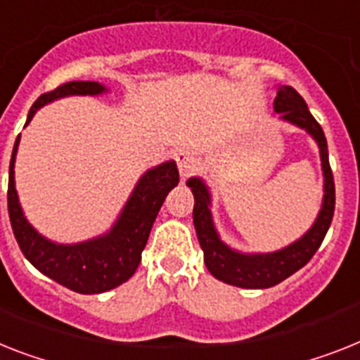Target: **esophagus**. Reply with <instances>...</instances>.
I'll return each instance as SVG.
<instances>
[{
  "instance_id": "1",
  "label": "esophagus",
  "mask_w": 360,
  "mask_h": 360,
  "mask_svg": "<svg viewBox=\"0 0 360 360\" xmlns=\"http://www.w3.org/2000/svg\"><path fill=\"white\" fill-rule=\"evenodd\" d=\"M176 165H178V171H180V176L182 178H187L189 174L197 169V158L193 156V153H189V150H186V148H182V150H178L176 153Z\"/></svg>"
}]
</instances>
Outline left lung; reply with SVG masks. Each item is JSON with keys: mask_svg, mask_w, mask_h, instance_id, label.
I'll return each instance as SVG.
<instances>
[{"mask_svg": "<svg viewBox=\"0 0 360 360\" xmlns=\"http://www.w3.org/2000/svg\"><path fill=\"white\" fill-rule=\"evenodd\" d=\"M274 112L280 114L283 121L296 124L305 132L311 134L319 143L320 160H322L323 173V200L316 221L304 236L292 245L285 246L281 250L269 252V254H243L222 243L215 230L212 217V195L202 178H189L187 186L191 187L195 197L193 207V222L197 230L198 243L204 252V263L207 270L217 280L228 285H236L240 289H269L281 283L292 276L296 270L305 266L309 259L316 254L322 245L323 237L328 233L329 224L333 221L335 213V182L333 173L329 167L328 141L323 136L322 127L314 120L304 97L290 86H280L274 99Z\"/></svg>", "mask_w": 360, "mask_h": 360, "instance_id": "1", "label": "left lung"}]
</instances>
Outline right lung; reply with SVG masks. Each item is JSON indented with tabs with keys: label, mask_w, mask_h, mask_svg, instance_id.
I'll list each match as a JSON object with an SVG mask.
<instances>
[{
	"label": "right lung",
	"mask_w": 360,
	"mask_h": 360,
	"mask_svg": "<svg viewBox=\"0 0 360 360\" xmlns=\"http://www.w3.org/2000/svg\"><path fill=\"white\" fill-rule=\"evenodd\" d=\"M108 91L99 82L73 80L58 86L56 90L41 94L31 106L29 124L37 110L47 103L68 97V95H101ZM20 136L13 148L11 169H8V217L13 224L14 237L23 255L37 266L41 274L64 285L79 294H99L120 287L138 269L141 252L147 245L148 233L167 193L178 184V169L174 162H165L148 169L134 187L132 195L124 204L123 212L110 228L108 233L77 245H58L40 236L25 219L18 200L14 186V162H16Z\"/></svg>",
	"instance_id": "obj_1"
}]
</instances>
